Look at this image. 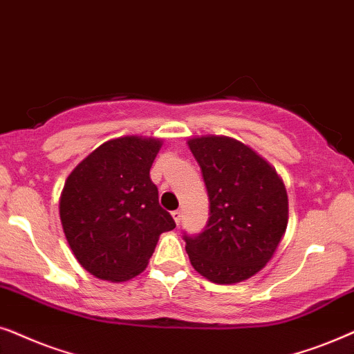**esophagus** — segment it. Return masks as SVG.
<instances>
[{
	"label": "esophagus",
	"mask_w": 354,
	"mask_h": 354,
	"mask_svg": "<svg viewBox=\"0 0 354 354\" xmlns=\"http://www.w3.org/2000/svg\"><path fill=\"white\" fill-rule=\"evenodd\" d=\"M171 215H173L174 221H176V225H180L181 218H183V212L181 210H174V212H171Z\"/></svg>",
	"instance_id": "obj_1"
}]
</instances>
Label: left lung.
Returning a JSON list of instances; mask_svg holds the SVG:
<instances>
[{
    "label": "left lung",
    "instance_id": "left-lung-1",
    "mask_svg": "<svg viewBox=\"0 0 354 354\" xmlns=\"http://www.w3.org/2000/svg\"><path fill=\"white\" fill-rule=\"evenodd\" d=\"M209 194L204 232L185 233L192 267L214 283L248 280L270 261L288 225L283 181L266 160L238 140H187Z\"/></svg>",
    "mask_w": 354,
    "mask_h": 354
}]
</instances>
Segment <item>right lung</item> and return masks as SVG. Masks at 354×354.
Returning a JSON list of instances; mask_svg holds the SVG:
<instances>
[{
  "label": "right lung",
  "mask_w": 354,
  "mask_h": 354,
  "mask_svg": "<svg viewBox=\"0 0 354 354\" xmlns=\"http://www.w3.org/2000/svg\"><path fill=\"white\" fill-rule=\"evenodd\" d=\"M160 145L158 139L136 136L108 140L66 180L59 201L66 239L97 279L124 281L139 275L160 234L176 226L150 181Z\"/></svg>",
  "instance_id": "right-lung-1"
}]
</instances>
